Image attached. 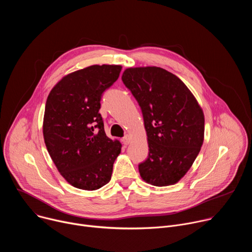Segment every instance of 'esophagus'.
I'll use <instances>...</instances> for the list:
<instances>
[{
  "label": "esophagus",
  "instance_id": "34e87169",
  "mask_svg": "<svg viewBox=\"0 0 252 252\" xmlns=\"http://www.w3.org/2000/svg\"><path fill=\"white\" fill-rule=\"evenodd\" d=\"M122 141H123V143H124V145L125 146H127L128 145V143L130 142V137H129V135H126V136H124L123 137V139H122Z\"/></svg>",
  "mask_w": 252,
  "mask_h": 252
}]
</instances>
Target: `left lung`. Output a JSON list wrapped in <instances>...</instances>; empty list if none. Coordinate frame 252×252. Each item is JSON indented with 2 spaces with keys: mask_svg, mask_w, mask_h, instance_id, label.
<instances>
[{
  "mask_svg": "<svg viewBox=\"0 0 252 252\" xmlns=\"http://www.w3.org/2000/svg\"><path fill=\"white\" fill-rule=\"evenodd\" d=\"M122 80L140 106L148 135L149 157L138 164L141 178L156 187L176 184L202 146L200 105L183 81L161 67H128Z\"/></svg>",
  "mask_w": 252,
  "mask_h": 252,
  "instance_id": "1",
  "label": "left lung"
}]
</instances>
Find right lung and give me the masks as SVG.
<instances>
[{"label":"right lung","mask_w":252,"mask_h":252,"mask_svg":"<svg viewBox=\"0 0 252 252\" xmlns=\"http://www.w3.org/2000/svg\"><path fill=\"white\" fill-rule=\"evenodd\" d=\"M122 65L94 64L63 77L51 91L43 133L58 170L73 187L95 190L111 181L122 143L106 136L100 114L103 92Z\"/></svg>","instance_id":"obj_1"}]
</instances>
